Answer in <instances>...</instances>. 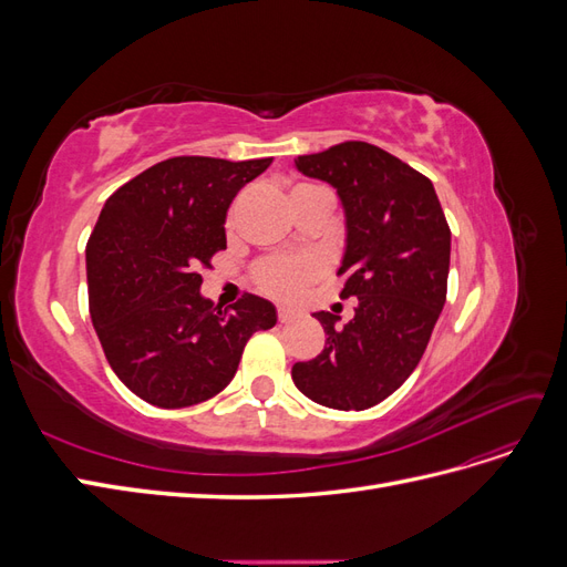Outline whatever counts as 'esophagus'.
Returning a JSON list of instances; mask_svg holds the SVG:
<instances>
[{"label":"esophagus","mask_w":567,"mask_h":567,"mask_svg":"<svg viewBox=\"0 0 567 567\" xmlns=\"http://www.w3.org/2000/svg\"><path fill=\"white\" fill-rule=\"evenodd\" d=\"M298 317H300V312L293 310V307H279V321L281 323H288V321H293Z\"/></svg>","instance_id":"esophagus-1"}]
</instances>
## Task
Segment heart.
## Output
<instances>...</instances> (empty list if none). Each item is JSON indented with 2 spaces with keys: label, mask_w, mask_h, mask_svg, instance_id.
Here are the masks:
<instances>
[{
  "label": "heart",
  "mask_w": 567,
  "mask_h": 567,
  "mask_svg": "<svg viewBox=\"0 0 567 567\" xmlns=\"http://www.w3.org/2000/svg\"><path fill=\"white\" fill-rule=\"evenodd\" d=\"M323 274V262L315 255L269 257L255 269V284L267 296L296 300Z\"/></svg>",
  "instance_id": "obj_1"
}]
</instances>
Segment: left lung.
Wrapping results in <instances>:
<instances>
[{
	"instance_id": "left-lung-1",
	"label": "left lung",
	"mask_w": 567,
	"mask_h": 567,
	"mask_svg": "<svg viewBox=\"0 0 567 567\" xmlns=\"http://www.w3.org/2000/svg\"><path fill=\"white\" fill-rule=\"evenodd\" d=\"M298 173L331 184L346 217L340 298H357L342 326L315 312L323 350L293 364L296 388L317 404L362 411L416 369L447 298L452 231L433 182L392 153L346 142L298 156Z\"/></svg>"
}]
</instances>
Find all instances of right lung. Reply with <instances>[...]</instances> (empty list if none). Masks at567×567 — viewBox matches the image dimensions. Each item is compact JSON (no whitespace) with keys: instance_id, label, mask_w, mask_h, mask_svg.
<instances>
[{"instance_id":"add662e5","label":"right lung","mask_w":567,"mask_h":567,"mask_svg":"<svg viewBox=\"0 0 567 567\" xmlns=\"http://www.w3.org/2000/svg\"><path fill=\"white\" fill-rule=\"evenodd\" d=\"M271 158H169L104 203L87 244L90 315L115 375L153 406L182 409L225 390L248 338L277 307L244 296L231 312L200 293L198 269L227 248L234 196Z\"/></svg>"}]
</instances>
